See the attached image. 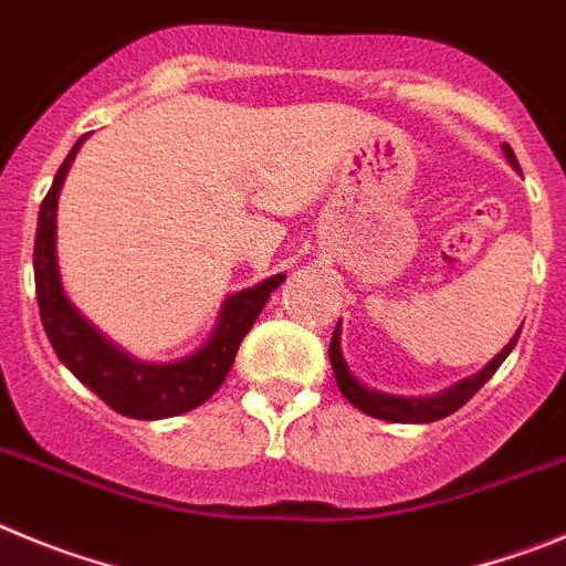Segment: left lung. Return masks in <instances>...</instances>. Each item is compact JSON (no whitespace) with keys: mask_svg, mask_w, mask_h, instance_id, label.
Listing matches in <instances>:
<instances>
[{"mask_svg":"<svg viewBox=\"0 0 566 566\" xmlns=\"http://www.w3.org/2000/svg\"><path fill=\"white\" fill-rule=\"evenodd\" d=\"M502 151H505L507 163H511L513 169H518V160H516V155H513L511 146L505 144L502 146ZM518 333H522V329H518ZM518 333L513 335L511 344H507L505 349H502V353H499L496 358L485 366V369L476 371V375H471V378L460 380V384H454L451 389L440 391V395H431V397H395V395H384V391L366 389V386L355 378L353 371H349L344 355H340V321L333 333V340H329V364H333L340 395H344L346 400L355 406V409L364 411V415L378 417V420H389V422H434V420H442V417H448V415H454L457 409H462V406H465L468 400H471V397L493 378V371L502 366V360H505L507 355H511L513 346H516Z\"/></svg>","mask_w":566,"mask_h":566,"instance_id":"8db88e82","label":"left lung"}]
</instances>
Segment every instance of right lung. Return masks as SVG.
I'll use <instances>...</instances> for the list:
<instances>
[{
  "label": "right lung",
  "mask_w": 566,
  "mask_h": 566,
  "mask_svg": "<svg viewBox=\"0 0 566 566\" xmlns=\"http://www.w3.org/2000/svg\"><path fill=\"white\" fill-rule=\"evenodd\" d=\"M84 140L86 135L78 137L67 160L61 163L53 186L39 208L33 271L44 333H48L61 364L118 415L135 417V420H163V417L186 415L206 403L228 378L239 344L253 327V321L259 318L273 290L284 282V273H276V276L259 282L256 287L239 290L231 298H226L211 338L188 358L175 360V364H144V360L132 358L120 346L112 344L101 329H95L70 304L67 293L61 287L59 259H55V208H59V191L64 186V177H67L75 151L81 149Z\"/></svg>",
  "instance_id": "right-lung-1"
}]
</instances>
